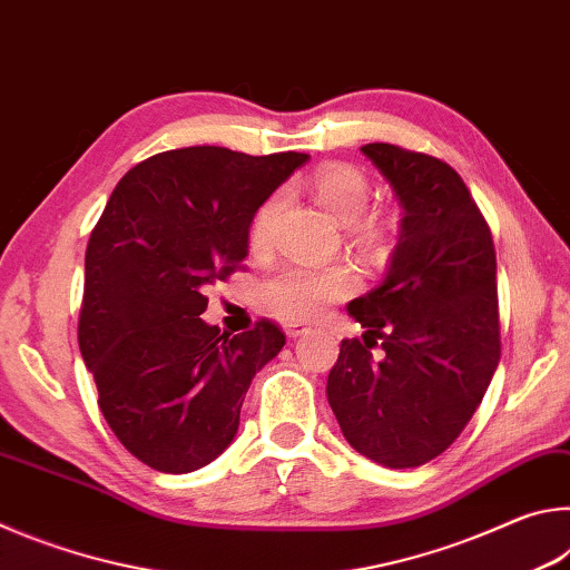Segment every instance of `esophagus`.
<instances>
[{
  "label": "esophagus",
  "instance_id": "obj_1",
  "mask_svg": "<svg viewBox=\"0 0 570 570\" xmlns=\"http://www.w3.org/2000/svg\"><path fill=\"white\" fill-rule=\"evenodd\" d=\"M308 332H312V326L304 324V322H292V324H286V334L292 336V340H296V336H304V334H308Z\"/></svg>",
  "mask_w": 570,
  "mask_h": 570
}]
</instances>
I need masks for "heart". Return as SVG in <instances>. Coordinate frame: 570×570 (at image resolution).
Segmentation results:
<instances>
[{
	"label": "heart",
	"instance_id": "obj_1",
	"mask_svg": "<svg viewBox=\"0 0 570 570\" xmlns=\"http://www.w3.org/2000/svg\"><path fill=\"white\" fill-rule=\"evenodd\" d=\"M308 190L316 204L340 224H354L370 204V183L364 173L346 163H326L316 168L308 178ZM278 210V196H268L250 220V246L264 248L272 236V226ZM360 236L366 244H380L384 238V226L380 220L360 224ZM354 288V274L344 266H308L288 264L276 272L262 286V302L274 312L292 316V320H314L336 298L346 296Z\"/></svg>",
	"mask_w": 570,
	"mask_h": 570
}]
</instances>
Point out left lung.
I'll return each mask as SVG.
<instances>
[{
  "mask_svg": "<svg viewBox=\"0 0 570 570\" xmlns=\"http://www.w3.org/2000/svg\"><path fill=\"white\" fill-rule=\"evenodd\" d=\"M360 150L402 220L384 282L346 304L364 334L342 342L326 400L360 455L417 468L458 440L500 362L493 236L448 163L390 142Z\"/></svg>",
  "mask_w": 570,
  "mask_h": 570,
  "instance_id": "obj_1",
  "label": "left lung"
}]
</instances>
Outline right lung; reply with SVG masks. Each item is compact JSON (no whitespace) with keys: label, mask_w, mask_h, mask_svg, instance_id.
Wrapping results in <instances>:
<instances>
[{"label":"right lung","mask_w":570,"mask_h":570,"mask_svg":"<svg viewBox=\"0 0 570 570\" xmlns=\"http://www.w3.org/2000/svg\"><path fill=\"white\" fill-rule=\"evenodd\" d=\"M306 160L196 146L158 153L115 186L85 254L77 340L102 417L148 468L183 475L216 460L250 380L286 344L272 322L230 336L200 314L204 288L248 256L258 206Z\"/></svg>","instance_id":"right-lung-1"}]
</instances>
